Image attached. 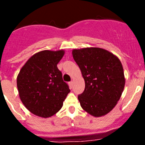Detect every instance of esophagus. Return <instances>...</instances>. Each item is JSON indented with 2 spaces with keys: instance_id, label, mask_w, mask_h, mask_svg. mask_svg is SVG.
<instances>
[{
  "instance_id": "obj_1",
  "label": "esophagus",
  "mask_w": 145,
  "mask_h": 145,
  "mask_svg": "<svg viewBox=\"0 0 145 145\" xmlns=\"http://www.w3.org/2000/svg\"><path fill=\"white\" fill-rule=\"evenodd\" d=\"M68 84H69V86H70V88H72V86H73V82H72V81L69 82Z\"/></svg>"
}]
</instances>
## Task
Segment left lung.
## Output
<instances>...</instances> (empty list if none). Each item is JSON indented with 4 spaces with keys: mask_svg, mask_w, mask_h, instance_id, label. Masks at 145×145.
<instances>
[{
    "mask_svg": "<svg viewBox=\"0 0 145 145\" xmlns=\"http://www.w3.org/2000/svg\"><path fill=\"white\" fill-rule=\"evenodd\" d=\"M85 81V89L78 98L80 106L93 117H102L116 107L123 91L125 77L120 59L101 48L72 50Z\"/></svg>",
    "mask_w": 145,
    "mask_h": 145,
    "instance_id": "8db88e82",
    "label": "left lung"
}]
</instances>
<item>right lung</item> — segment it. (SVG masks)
Wrapping results in <instances>:
<instances>
[{
    "mask_svg": "<svg viewBox=\"0 0 145 145\" xmlns=\"http://www.w3.org/2000/svg\"><path fill=\"white\" fill-rule=\"evenodd\" d=\"M64 50H44L33 55L16 78L19 96L30 112L39 117H52L60 110L70 93L57 67Z\"/></svg>",
    "mask_w": 145,
    "mask_h": 145,
    "instance_id": "obj_1",
    "label": "right lung"
}]
</instances>
